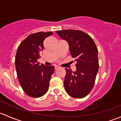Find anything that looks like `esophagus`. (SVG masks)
Instances as JSON below:
<instances>
[{
	"label": "esophagus",
	"mask_w": 121,
	"mask_h": 121,
	"mask_svg": "<svg viewBox=\"0 0 121 121\" xmlns=\"http://www.w3.org/2000/svg\"><path fill=\"white\" fill-rule=\"evenodd\" d=\"M59 68H60V67L57 66V65H56V66H55V69H56V70H57V69H58Z\"/></svg>",
	"instance_id": "obj_1"
}]
</instances>
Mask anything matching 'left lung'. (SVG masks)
Masks as SVG:
<instances>
[{"mask_svg":"<svg viewBox=\"0 0 121 121\" xmlns=\"http://www.w3.org/2000/svg\"><path fill=\"white\" fill-rule=\"evenodd\" d=\"M56 33L68 43L71 55L76 62L75 71L65 68L64 88L73 98H84L92 90L98 71L97 46L92 38L81 30H58Z\"/></svg>","mask_w":121,"mask_h":121,"instance_id":"1","label":"left lung"}]
</instances>
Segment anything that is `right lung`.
I'll use <instances>...</instances> for the list:
<instances>
[{"instance_id": "1", "label": "right lung", "mask_w": 121, "mask_h": 121, "mask_svg": "<svg viewBox=\"0 0 121 121\" xmlns=\"http://www.w3.org/2000/svg\"><path fill=\"white\" fill-rule=\"evenodd\" d=\"M53 32H38L30 35L20 44L16 52L15 66L20 85L27 95L42 97L48 91L54 67L40 64L37 60L43 50L45 39Z\"/></svg>"}]
</instances>
